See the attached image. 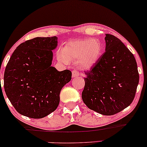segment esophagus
I'll use <instances>...</instances> for the list:
<instances>
[{"label":"esophagus","mask_w":147,"mask_h":147,"mask_svg":"<svg viewBox=\"0 0 147 147\" xmlns=\"http://www.w3.org/2000/svg\"><path fill=\"white\" fill-rule=\"evenodd\" d=\"M72 77H78L79 75V72L77 70H73L72 72Z\"/></svg>","instance_id":"obj_1"}]
</instances>
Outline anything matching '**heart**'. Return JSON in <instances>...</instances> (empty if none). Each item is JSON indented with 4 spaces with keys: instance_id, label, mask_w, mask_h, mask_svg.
Listing matches in <instances>:
<instances>
[{
    "instance_id": "heart-1",
    "label": "heart",
    "mask_w": 147,
    "mask_h": 147,
    "mask_svg": "<svg viewBox=\"0 0 147 147\" xmlns=\"http://www.w3.org/2000/svg\"><path fill=\"white\" fill-rule=\"evenodd\" d=\"M102 45L97 38H86L70 41L57 55L58 59L63 63L68 60L79 59L82 68H90L95 65L102 55Z\"/></svg>"
}]
</instances>
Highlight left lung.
<instances>
[{
    "label": "left lung",
    "instance_id": "obj_1",
    "mask_svg": "<svg viewBox=\"0 0 147 147\" xmlns=\"http://www.w3.org/2000/svg\"><path fill=\"white\" fill-rule=\"evenodd\" d=\"M106 51L90 70L85 71L82 92L91 110L113 115L132 103L139 83L136 59L119 38L106 34Z\"/></svg>",
    "mask_w": 147,
    "mask_h": 147
}]
</instances>
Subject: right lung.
Here are the masks:
<instances>
[{"label":"right lung","mask_w":147,"mask_h":147,"mask_svg":"<svg viewBox=\"0 0 147 147\" xmlns=\"http://www.w3.org/2000/svg\"><path fill=\"white\" fill-rule=\"evenodd\" d=\"M57 37H36L22 43L8 61L4 88L18 113L39 119L55 111L60 92L71 80L69 70L58 71L51 66Z\"/></svg>","instance_id":"add662e5"}]
</instances>
